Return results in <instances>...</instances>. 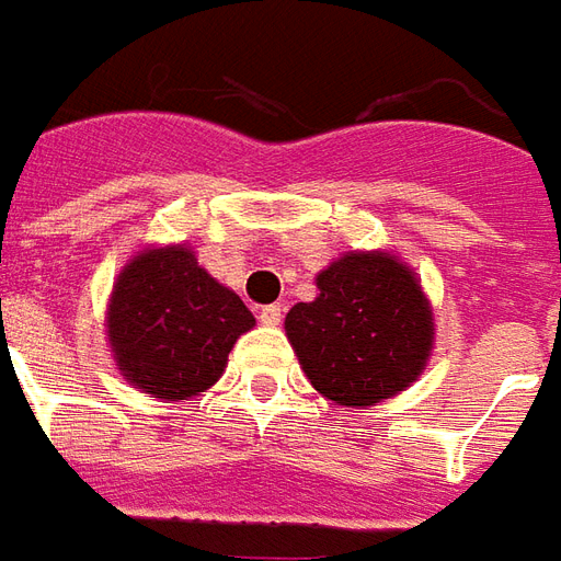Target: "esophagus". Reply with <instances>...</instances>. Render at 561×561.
<instances>
[{"label":"esophagus","mask_w":561,"mask_h":561,"mask_svg":"<svg viewBox=\"0 0 561 561\" xmlns=\"http://www.w3.org/2000/svg\"><path fill=\"white\" fill-rule=\"evenodd\" d=\"M256 317H260L263 325H277L280 317H284V308H280V305H265V308L256 310Z\"/></svg>","instance_id":"esophagus-1"}]
</instances>
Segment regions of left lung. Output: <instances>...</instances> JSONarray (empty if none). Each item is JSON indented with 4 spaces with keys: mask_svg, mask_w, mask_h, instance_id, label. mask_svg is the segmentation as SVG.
Listing matches in <instances>:
<instances>
[{
    "mask_svg": "<svg viewBox=\"0 0 561 561\" xmlns=\"http://www.w3.org/2000/svg\"><path fill=\"white\" fill-rule=\"evenodd\" d=\"M320 296L286 313V337L322 398L376 407L410 388L433 350V310L410 265L353 251L317 275Z\"/></svg>",
    "mask_w": 561,
    "mask_h": 561,
    "instance_id": "1",
    "label": "left lung"
}]
</instances>
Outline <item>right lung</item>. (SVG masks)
I'll use <instances>...</instances> for the list:
<instances>
[{
  "instance_id": "obj_1",
  "label": "right lung",
  "mask_w": 561,
  "mask_h": 561,
  "mask_svg": "<svg viewBox=\"0 0 561 561\" xmlns=\"http://www.w3.org/2000/svg\"><path fill=\"white\" fill-rule=\"evenodd\" d=\"M253 322L244 301L199 268L191 248L170 244L140 251L118 272L107 337L130 386L187 400L218 382L232 343Z\"/></svg>"
}]
</instances>
